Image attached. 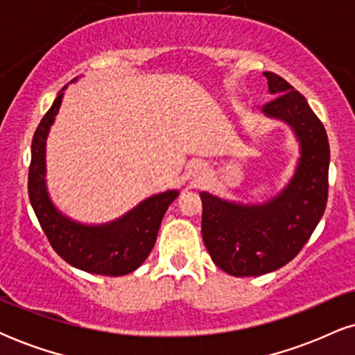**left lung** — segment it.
<instances>
[{
    "label": "left lung",
    "mask_w": 355,
    "mask_h": 355,
    "mask_svg": "<svg viewBox=\"0 0 355 355\" xmlns=\"http://www.w3.org/2000/svg\"><path fill=\"white\" fill-rule=\"evenodd\" d=\"M274 100L262 113L291 126L299 141L294 175L260 203H242L200 191L202 237L214 263L234 277L274 272L302 250L327 205V133L307 100L282 76L263 71Z\"/></svg>",
    "instance_id": "1"
}]
</instances>
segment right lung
<instances>
[{
	"label": "right lung",
	"mask_w": 355,
	"mask_h": 355,
	"mask_svg": "<svg viewBox=\"0 0 355 355\" xmlns=\"http://www.w3.org/2000/svg\"><path fill=\"white\" fill-rule=\"evenodd\" d=\"M76 81V78L73 80ZM63 87L40 121L31 144L28 193L51 247L73 267L96 275L120 277L137 270L150 255L166 209L178 190L145 198L112 222L83 223L58 210L46 187V138L64 96Z\"/></svg>",
	"instance_id": "obj_1"
}]
</instances>
